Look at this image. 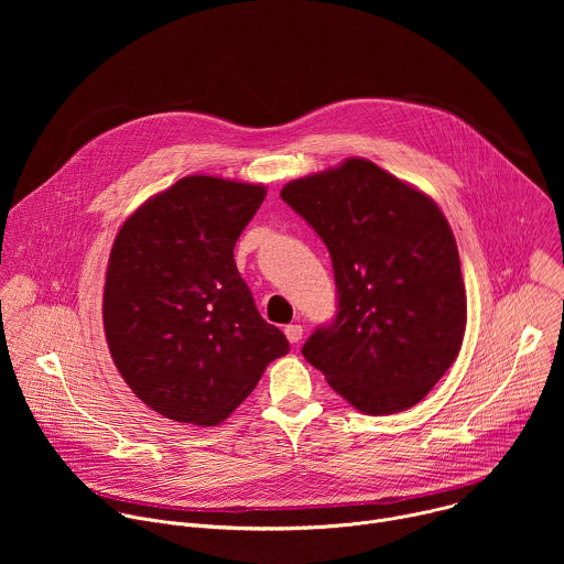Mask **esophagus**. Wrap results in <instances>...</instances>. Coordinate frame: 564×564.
<instances>
[{"label":"esophagus","mask_w":564,"mask_h":564,"mask_svg":"<svg viewBox=\"0 0 564 564\" xmlns=\"http://www.w3.org/2000/svg\"><path fill=\"white\" fill-rule=\"evenodd\" d=\"M285 337H288V341L290 344H299L301 339H303V326H299V324H290V326H285Z\"/></svg>","instance_id":"1"}]
</instances>
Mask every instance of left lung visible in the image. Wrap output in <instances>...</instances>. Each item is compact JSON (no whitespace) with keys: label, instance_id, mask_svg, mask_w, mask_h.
I'll return each mask as SVG.
<instances>
[{"label":"left lung","instance_id":"left-lung-1","mask_svg":"<svg viewBox=\"0 0 564 564\" xmlns=\"http://www.w3.org/2000/svg\"><path fill=\"white\" fill-rule=\"evenodd\" d=\"M281 198L324 240L337 316L303 357L366 415L422 401L457 359L466 290L437 203L366 158L288 183Z\"/></svg>","mask_w":564,"mask_h":564}]
</instances>
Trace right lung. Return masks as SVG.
<instances>
[{"instance_id":"add662e5","label":"right lung","mask_w":564,"mask_h":564,"mask_svg":"<svg viewBox=\"0 0 564 564\" xmlns=\"http://www.w3.org/2000/svg\"><path fill=\"white\" fill-rule=\"evenodd\" d=\"M265 194L185 176L142 203L113 240L102 299L109 352L135 397L167 420L220 424L290 350L234 263Z\"/></svg>"}]
</instances>
